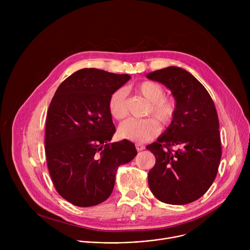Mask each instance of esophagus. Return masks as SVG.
<instances>
[{
	"mask_svg": "<svg viewBox=\"0 0 250 250\" xmlns=\"http://www.w3.org/2000/svg\"><path fill=\"white\" fill-rule=\"evenodd\" d=\"M135 148H136V150L141 151V150L146 149V146H145L144 145H141V144H136V145H135Z\"/></svg>",
	"mask_w": 250,
	"mask_h": 250,
	"instance_id": "esophagus-1",
	"label": "esophagus"
}]
</instances>
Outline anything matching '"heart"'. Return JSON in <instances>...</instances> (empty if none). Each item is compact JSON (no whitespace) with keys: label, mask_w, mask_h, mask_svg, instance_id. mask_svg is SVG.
I'll use <instances>...</instances> for the list:
<instances>
[{"label":"heart","mask_w":250,"mask_h":250,"mask_svg":"<svg viewBox=\"0 0 250 250\" xmlns=\"http://www.w3.org/2000/svg\"><path fill=\"white\" fill-rule=\"evenodd\" d=\"M136 91L144 96L150 104L147 115L156 119L163 126L169 125L177 113V104L174 98L164 96L163 87L152 81L140 83ZM109 111L116 120H122L127 115V100L125 89H118L109 99ZM151 118L148 119H128L121 124L119 134L122 138L144 142L155 137L160 131L159 124Z\"/></svg>","instance_id":"heart-1"}]
</instances>
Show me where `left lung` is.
<instances>
[{
    "mask_svg": "<svg viewBox=\"0 0 250 250\" xmlns=\"http://www.w3.org/2000/svg\"><path fill=\"white\" fill-rule=\"evenodd\" d=\"M146 77L165 85L177 104L173 122L146 146L156 159L148 172L150 191L166 204L192 203L215 181L222 157L215 104L206 88L180 67L156 70ZM172 146L178 149L173 151Z\"/></svg>",
    "mask_w": 250,
    "mask_h": 250,
    "instance_id": "obj_1",
    "label": "left lung"
}]
</instances>
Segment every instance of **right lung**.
<instances>
[{
  "mask_svg": "<svg viewBox=\"0 0 250 250\" xmlns=\"http://www.w3.org/2000/svg\"><path fill=\"white\" fill-rule=\"evenodd\" d=\"M130 79L96 68H84L65 79L49 104L45 155L59 195L78 207L108 199L120 165L137 154L132 142L111 141L116 127L109 99Z\"/></svg>",
  "mask_w": 250,
  "mask_h": 250,
  "instance_id": "add662e5",
  "label": "right lung"
}]
</instances>
